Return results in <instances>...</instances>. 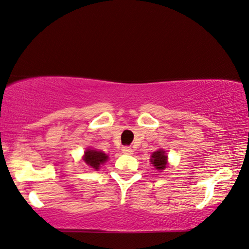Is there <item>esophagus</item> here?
<instances>
[{
  "mask_svg": "<svg viewBox=\"0 0 249 249\" xmlns=\"http://www.w3.org/2000/svg\"><path fill=\"white\" fill-rule=\"evenodd\" d=\"M122 152L124 154H132L133 150L131 149V146H124V148H122Z\"/></svg>",
  "mask_w": 249,
  "mask_h": 249,
  "instance_id": "1",
  "label": "esophagus"
}]
</instances>
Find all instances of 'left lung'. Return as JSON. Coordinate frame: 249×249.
<instances>
[{
  "label": "left lung",
  "mask_w": 249,
  "mask_h": 249,
  "mask_svg": "<svg viewBox=\"0 0 249 249\" xmlns=\"http://www.w3.org/2000/svg\"><path fill=\"white\" fill-rule=\"evenodd\" d=\"M150 162L152 163L154 168L158 171H162L168 165V156L165 154V151H163L162 149H159L158 151L152 153Z\"/></svg>",
  "instance_id": "1"
}]
</instances>
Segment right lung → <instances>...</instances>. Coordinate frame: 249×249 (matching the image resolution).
Wrapping results in <instances>:
<instances>
[{"label":"right lung","instance_id":"right-lung-1","mask_svg":"<svg viewBox=\"0 0 249 249\" xmlns=\"http://www.w3.org/2000/svg\"><path fill=\"white\" fill-rule=\"evenodd\" d=\"M84 162L86 163L88 166H90L93 170H99L100 165L108 160V156L103 151H97V150L87 149L85 151Z\"/></svg>","mask_w":249,"mask_h":249}]
</instances>
